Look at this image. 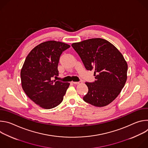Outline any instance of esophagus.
Segmentation results:
<instances>
[{
	"label": "esophagus",
	"mask_w": 148,
	"mask_h": 148,
	"mask_svg": "<svg viewBox=\"0 0 148 148\" xmlns=\"http://www.w3.org/2000/svg\"><path fill=\"white\" fill-rule=\"evenodd\" d=\"M73 84H81V81H79V82H75V81H73L72 82Z\"/></svg>",
	"instance_id": "obj_1"
}]
</instances>
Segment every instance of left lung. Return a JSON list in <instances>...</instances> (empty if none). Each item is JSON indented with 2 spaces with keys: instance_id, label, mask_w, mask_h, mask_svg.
I'll return each instance as SVG.
<instances>
[{
  "instance_id": "obj_1",
  "label": "left lung",
  "mask_w": 148,
  "mask_h": 148,
  "mask_svg": "<svg viewBox=\"0 0 148 148\" xmlns=\"http://www.w3.org/2000/svg\"><path fill=\"white\" fill-rule=\"evenodd\" d=\"M86 69L94 70L96 81L86 82L84 101L97 107L107 106L120 94L127 79L128 64L123 55L108 41L90 38L71 45Z\"/></svg>"
}]
</instances>
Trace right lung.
Here are the masks:
<instances>
[{
  "label": "right lung",
  "mask_w": 148,
  "mask_h": 148,
  "mask_svg": "<svg viewBox=\"0 0 148 148\" xmlns=\"http://www.w3.org/2000/svg\"><path fill=\"white\" fill-rule=\"evenodd\" d=\"M69 45L55 40L41 43L29 53L21 69L22 87L26 94L42 108L49 110L60 104L69 82L52 80L58 76V64Z\"/></svg>",
  "instance_id": "right-lung-1"
}]
</instances>
